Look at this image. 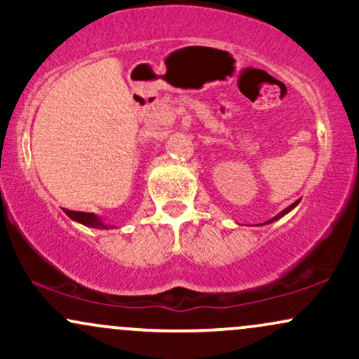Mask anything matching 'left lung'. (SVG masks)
Masks as SVG:
<instances>
[{
	"label": "left lung",
	"instance_id": "obj_1",
	"mask_svg": "<svg viewBox=\"0 0 359 359\" xmlns=\"http://www.w3.org/2000/svg\"><path fill=\"white\" fill-rule=\"evenodd\" d=\"M297 204H299V201H297V203H294V204H290V205H288V208H287V209H283V211H282V212H280V214H278V216H275V217H273V219H270L269 222H273L275 219H278V217L285 216V214H287L288 211H290V209H294V208H295V205H297Z\"/></svg>",
	"mask_w": 359,
	"mask_h": 359
}]
</instances>
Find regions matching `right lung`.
Wrapping results in <instances>:
<instances>
[{"instance_id": "1", "label": "right lung", "mask_w": 359, "mask_h": 359, "mask_svg": "<svg viewBox=\"0 0 359 359\" xmlns=\"http://www.w3.org/2000/svg\"><path fill=\"white\" fill-rule=\"evenodd\" d=\"M64 212L67 214L69 217L74 221L81 222V224L90 226V228H100V229H108L109 226L104 224L100 217L94 216L93 212H79V211H69V209H64Z\"/></svg>"}]
</instances>
